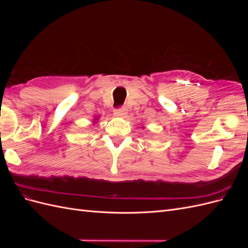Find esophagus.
<instances>
[{
	"instance_id": "obj_1",
	"label": "esophagus",
	"mask_w": 248,
	"mask_h": 248,
	"mask_svg": "<svg viewBox=\"0 0 248 248\" xmlns=\"http://www.w3.org/2000/svg\"><path fill=\"white\" fill-rule=\"evenodd\" d=\"M126 114H127V109L125 108L115 109V112H114V115H115L116 118H123V117L126 116Z\"/></svg>"
}]
</instances>
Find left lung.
<instances>
[{"instance_id": "obj_1", "label": "left lung", "mask_w": 248, "mask_h": 248, "mask_svg": "<svg viewBox=\"0 0 248 248\" xmlns=\"http://www.w3.org/2000/svg\"><path fill=\"white\" fill-rule=\"evenodd\" d=\"M141 128H144V126H142V127H141Z\"/></svg>"}]
</instances>
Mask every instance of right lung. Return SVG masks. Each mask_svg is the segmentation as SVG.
I'll return each instance as SVG.
<instances>
[{"instance_id":"add662e5","label":"right lung","mask_w":248,"mask_h":248,"mask_svg":"<svg viewBox=\"0 0 248 248\" xmlns=\"http://www.w3.org/2000/svg\"><path fill=\"white\" fill-rule=\"evenodd\" d=\"M98 119H99V117H98V116H96V117L94 118V120H93V124H96V122L98 121Z\"/></svg>"}]
</instances>
